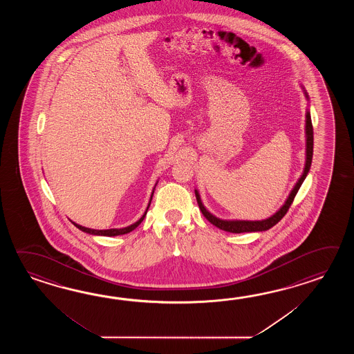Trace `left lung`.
<instances>
[{"label":"left lung","instance_id":"obj_1","mask_svg":"<svg viewBox=\"0 0 354 354\" xmlns=\"http://www.w3.org/2000/svg\"><path fill=\"white\" fill-rule=\"evenodd\" d=\"M305 91V90H304ZM305 96L308 98V93L305 91ZM306 162H305V168L304 172L301 176L299 180L296 182L295 187L292 191L290 192V195L287 197L286 203L282 205V207L279 209L276 214H273L271 218H264V220H256V221H250V220H223V218H216L214 216L211 212L206 210V207L203 206V201L198 191L195 189L196 200L198 203V207L203 212V216L210 221L212 225L216 226L221 230H225L229 233H252V232H264L271 229L272 226L276 225L281 218L286 215L287 211L290 209L291 203L294 201L295 196L297 194V191L300 189L302 182L306 178L310 167H311V160H313V149H314V131H313V124H311V116H310V111H306Z\"/></svg>","mask_w":354,"mask_h":354}]
</instances>
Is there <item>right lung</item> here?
I'll use <instances>...</instances> for the list:
<instances>
[{
    "mask_svg": "<svg viewBox=\"0 0 354 354\" xmlns=\"http://www.w3.org/2000/svg\"><path fill=\"white\" fill-rule=\"evenodd\" d=\"M154 192V191H153ZM153 192H151V200H149V203H148V207H147V210L144 212L143 216L139 218L136 223L134 224H131V225L127 226V227H121V229H107V230H96V229H90V227H84L82 225H78V224H75L73 223V225L75 227H78L80 230H82L84 233L92 234V235H104V236H116V235H122V234H128L130 232H133L136 227H138V225L143 221L144 218H145V215H147V211L149 209V206H151V197H153Z\"/></svg>",
    "mask_w": 354,
    "mask_h": 354,
    "instance_id": "add662e5",
    "label": "right lung"
}]
</instances>
